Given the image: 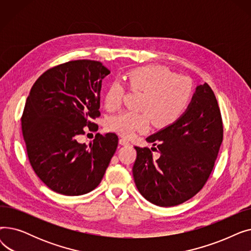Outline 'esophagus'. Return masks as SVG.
<instances>
[{
    "mask_svg": "<svg viewBox=\"0 0 251 251\" xmlns=\"http://www.w3.org/2000/svg\"><path fill=\"white\" fill-rule=\"evenodd\" d=\"M119 143H120L121 146H128L129 140H127L126 138H120L119 139Z\"/></svg>",
    "mask_w": 251,
    "mask_h": 251,
    "instance_id": "esophagus-1",
    "label": "esophagus"
}]
</instances>
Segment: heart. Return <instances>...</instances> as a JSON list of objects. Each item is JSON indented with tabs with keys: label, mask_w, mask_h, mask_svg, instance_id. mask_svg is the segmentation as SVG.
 Segmentation results:
<instances>
[{
	"label": "heart",
	"mask_w": 251,
	"mask_h": 251,
	"mask_svg": "<svg viewBox=\"0 0 251 251\" xmlns=\"http://www.w3.org/2000/svg\"><path fill=\"white\" fill-rule=\"evenodd\" d=\"M126 86L141 92L137 109L139 113L122 112L108 121V128L125 137L144 132L151 123L156 129H165L177 123L187 111L193 97V84L189 78L180 76L162 66H144L127 72ZM124 87L113 81L104 95V107L114 111L120 107Z\"/></svg>",
	"instance_id": "b5f03b06"
}]
</instances>
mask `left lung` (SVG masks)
Returning <instances> with one entry per match:
<instances>
[{
	"instance_id": "obj_1",
	"label": "left lung",
	"mask_w": 251,
	"mask_h": 251,
	"mask_svg": "<svg viewBox=\"0 0 251 251\" xmlns=\"http://www.w3.org/2000/svg\"><path fill=\"white\" fill-rule=\"evenodd\" d=\"M149 148L135 147L132 168L140 194L159 206H175L190 200L212 173L223 141V122L214 91L207 83L195 89L187 111L174 125L147 138ZM156 146V148L154 147Z\"/></svg>"
}]
</instances>
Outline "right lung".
Segmentation results:
<instances>
[{
	"instance_id": "add662e5",
	"label": "right lung",
	"mask_w": 251,
	"mask_h": 251,
	"mask_svg": "<svg viewBox=\"0 0 251 251\" xmlns=\"http://www.w3.org/2000/svg\"><path fill=\"white\" fill-rule=\"evenodd\" d=\"M111 72L98 61L61 64L39 76L26 100L22 133L30 165L57 193L76 196L98 187L118 147L115 133H98L89 146L76 140L83 128L98 130L102 79Z\"/></svg>"
}]
</instances>
